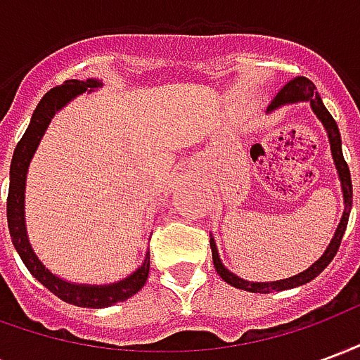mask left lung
Instances as JSON below:
<instances>
[{
    "label": "left lung",
    "instance_id": "8db88e82",
    "mask_svg": "<svg viewBox=\"0 0 360 360\" xmlns=\"http://www.w3.org/2000/svg\"><path fill=\"white\" fill-rule=\"evenodd\" d=\"M295 102H310V108L316 113V117L322 121L326 133H328V139H330V148H332V158L333 164L338 167V173H340L341 181V191H343V202H345V210H343V216H341V221L338 229H335V235L333 239L328 245V249L322 257L318 258L314 264L310 266L309 270L297 274L293 278L279 279V281H247V279H241L239 276H235L233 271H229L226 266L221 264L219 260L218 249H216V243L214 239H210L212 247V260H214V268L219 274V278L227 281L229 285L237 287V289H243V291H250V293H271V291H283V289H291V287L302 285V283H309L310 279H314L324 270L326 266L330 264L333 260V257L338 255V249H340L341 239H343V233L347 229L349 221V212H351V206H353V185H351V173H349V165L343 158V152H341V134L340 129H338V123L335 119L332 117V113L326 110V105L322 103V98L316 92V86L314 82L309 81L307 77H295L293 81H289L279 90L278 96L271 100V103L268 105V111H274L285 105V103H295Z\"/></svg>",
    "mask_w": 360,
    "mask_h": 360
}]
</instances>
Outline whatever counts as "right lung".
<instances>
[{
	"instance_id": "right-lung-1",
	"label": "right lung",
	"mask_w": 360,
	"mask_h": 360,
	"mask_svg": "<svg viewBox=\"0 0 360 360\" xmlns=\"http://www.w3.org/2000/svg\"><path fill=\"white\" fill-rule=\"evenodd\" d=\"M98 86H102V82L96 79L89 81H65L56 89H51L48 94L44 96L40 103L36 105L30 125L27 133L22 134V139L17 144V148L13 152L11 172H9V195H7V226L11 233L13 245L19 252L20 260L25 262L28 271L34 276L44 287H48L51 293L59 297L61 301L75 304V307H86V309H103L111 307L115 302L127 301L129 297H133L141 291L150 270V252H146L144 262L136 271L125 279H121L117 283L110 285H84V283H71L65 279L53 276L46 266L38 260L34 250L28 243L27 226H25V187H27V172L30 160L34 156L38 144L42 141L46 129L50 125L51 117L58 113L67 102H71L75 96L82 92H92Z\"/></svg>"
}]
</instances>
